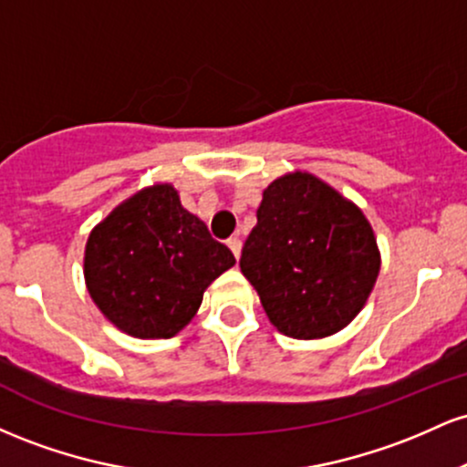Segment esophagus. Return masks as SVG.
<instances>
[{
	"label": "esophagus",
	"instance_id": "obj_1",
	"mask_svg": "<svg viewBox=\"0 0 467 467\" xmlns=\"http://www.w3.org/2000/svg\"><path fill=\"white\" fill-rule=\"evenodd\" d=\"M228 248L233 250L234 259H239V256H241V239L239 237H230L228 239Z\"/></svg>",
	"mask_w": 467,
	"mask_h": 467
}]
</instances>
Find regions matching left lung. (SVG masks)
<instances>
[{
    "mask_svg": "<svg viewBox=\"0 0 467 467\" xmlns=\"http://www.w3.org/2000/svg\"><path fill=\"white\" fill-rule=\"evenodd\" d=\"M239 265L272 325L312 340L356 318L378 278L379 252L356 203L296 171L264 191Z\"/></svg>",
    "mask_w": 467,
    "mask_h": 467,
    "instance_id": "obj_1",
    "label": "left lung"
}]
</instances>
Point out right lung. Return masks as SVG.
I'll return each mask as SVG.
<instances>
[{
    "instance_id": "add662e5",
    "label": "right lung",
    "mask_w": 467,
    "mask_h": 467,
    "mask_svg": "<svg viewBox=\"0 0 467 467\" xmlns=\"http://www.w3.org/2000/svg\"><path fill=\"white\" fill-rule=\"evenodd\" d=\"M233 265V252L182 208L169 184L120 203L85 248L89 296L118 329L136 337L178 334L200 309L203 289Z\"/></svg>"
}]
</instances>
